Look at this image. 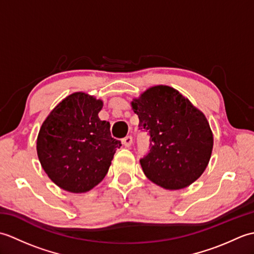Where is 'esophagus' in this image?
<instances>
[{
	"label": "esophagus",
	"instance_id": "esophagus-1",
	"mask_svg": "<svg viewBox=\"0 0 254 254\" xmlns=\"http://www.w3.org/2000/svg\"><path fill=\"white\" fill-rule=\"evenodd\" d=\"M122 143H123V145L126 147H130L131 145H132V143H133V138H132V136L131 135H127L126 137H124L123 139H122Z\"/></svg>",
	"mask_w": 254,
	"mask_h": 254
}]
</instances>
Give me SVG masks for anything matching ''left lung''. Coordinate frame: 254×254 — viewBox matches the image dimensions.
I'll return each mask as SVG.
<instances>
[{"instance_id":"8db88e82","label":"left lung","mask_w":254,"mask_h":254,"mask_svg":"<svg viewBox=\"0 0 254 254\" xmlns=\"http://www.w3.org/2000/svg\"><path fill=\"white\" fill-rule=\"evenodd\" d=\"M138 128L149 136L139 163L145 176L167 190L197 180L212 155L213 134L203 113L169 86H155L132 101Z\"/></svg>"}]
</instances>
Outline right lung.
<instances>
[{"instance_id":"1","label":"right lung","mask_w":254,"mask_h":254,"mask_svg":"<svg viewBox=\"0 0 254 254\" xmlns=\"http://www.w3.org/2000/svg\"><path fill=\"white\" fill-rule=\"evenodd\" d=\"M101 108V100L74 93L42 123L37 138L38 157L48 177L63 190H91L106 177L121 146L111 136L110 123L98 118Z\"/></svg>"}]
</instances>
